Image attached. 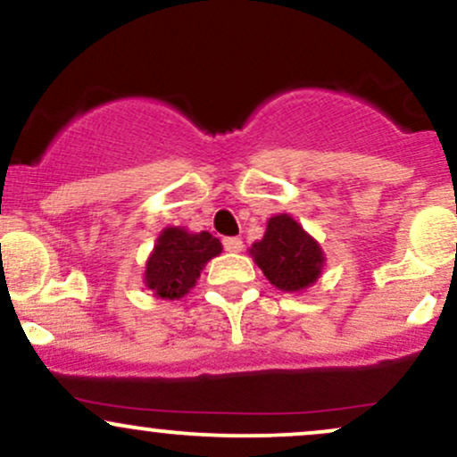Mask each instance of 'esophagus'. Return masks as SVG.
Segmentation results:
<instances>
[{"label": "esophagus", "mask_w": 457, "mask_h": 457, "mask_svg": "<svg viewBox=\"0 0 457 457\" xmlns=\"http://www.w3.org/2000/svg\"><path fill=\"white\" fill-rule=\"evenodd\" d=\"M223 246L229 253H238V251H243V240H240L238 236H225Z\"/></svg>", "instance_id": "34e87169"}]
</instances>
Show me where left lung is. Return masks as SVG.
<instances>
[{
	"mask_svg": "<svg viewBox=\"0 0 457 457\" xmlns=\"http://www.w3.org/2000/svg\"><path fill=\"white\" fill-rule=\"evenodd\" d=\"M251 255L266 279L283 292L312 286L324 262L320 245L287 214L270 219L264 238L251 246Z\"/></svg>",
	"mask_w": 457,
	"mask_h": 457,
	"instance_id": "8db88e82",
	"label": "left lung"
}]
</instances>
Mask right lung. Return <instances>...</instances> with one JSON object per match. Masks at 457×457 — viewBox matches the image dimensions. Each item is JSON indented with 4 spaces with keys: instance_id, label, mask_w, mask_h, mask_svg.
Here are the masks:
<instances>
[{
    "instance_id": "1",
    "label": "right lung",
    "mask_w": 457,
    "mask_h": 457,
    "mask_svg": "<svg viewBox=\"0 0 457 457\" xmlns=\"http://www.w3.org/2000/svg\"><path fill=\"white\" fill-rule=\"evenodd\" d=\"M221 243L211 232L188 234L167 228L154 245L145 266V286L161 298H182L195 286L204 264L221 253Z\"/></svg>"
}]
</instances>
